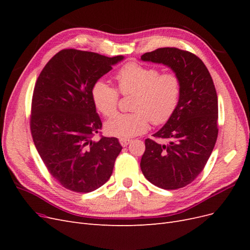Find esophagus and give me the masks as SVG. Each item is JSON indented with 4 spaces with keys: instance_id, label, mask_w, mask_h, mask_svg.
<instances>
[{
    "instance_id": "esophagus-1",
    "label": "esophagus",
    "mask_w": 250,
    "mask_h": 250,
    "mask_svg": "<svg viewBox=\"0 0 250 250\" xmlns=\"http://www.w3.org/2000/svg\"><path fill=\"white\" fill-rule=\"evenodd\" d=\"M130 142H131L130 140H124V139H121L120 140V144H121V145H122V147H126Z\"/></svg>"
}]
</instances>
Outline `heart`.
Masks as SVG:
<instances>
[{
	"label": "heart",
	"mask_w": 250,
	"mask_h": 250,
	"mask_svg": "<svg viewBox=\"0 0 250 250\" xmlns=\"http://www.w3.org/2000/svg\"><path fill=\"white\" fill-rule=\"evenodd\" d=\"M118 88L124 96L134 95L133 112L121 113L105 125L107 133L120 139H131L145 132L149 121L153 125L168 122L176 110L181 82L174 73H163L155 67L129 62L116 74ZM93 101L104 117L111 118L118 111L120 93L104 80L97 81L92 88Z\"/></svg>",
	"instance_id": "obj_1"
}]
</instances>
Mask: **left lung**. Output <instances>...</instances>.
<instances>
[{
  "label": "left lung",
  "instance_id": "1",
  "mask_svg": "<svg viewBox=\"0 0 250 250\" xmlns=\"http://www.w3.org/2000/svg\"><path fill=\"white\" fill-rule=\"evenodd\" d=\"M144 62L170 66L181 82L178 106L153 137L146 139L142 172L151 184L176 190L191 184L206 167L218 137V98L202 60L178 48H160Z\"/></svg>",
  "mask_w": 250,
  "mask_h": 250
}]
</instances>
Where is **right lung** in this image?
Wrapping results in <instances>:
<instances>
[{"label": "right lung", "mask_w": 250, "mask_h": 250, "mask_svg": "<svg viewBox=\"0 0 250 250\" xmlns=\"http://www.w3.org/2000/svg\"><path fill=\"white\" fill-rule=\"evenodd\" d=\"M123 56L64 49L36 80L30 115L34 145L51 175L67 190L88 193L111 176L122 150L118 139L100 135L102 122L92 88Z\"/></svg>", "instance_id": "right-lung-1"}]
</instances>
